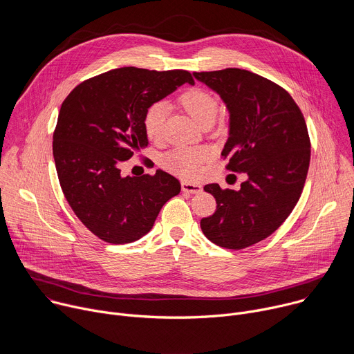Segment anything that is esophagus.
Segmentation results:
<instances>
[{
	"instance_id": "esophagus-1",
	"label": "esophagus",
	"mask_w": 354,
	"mask_h": 354,
	"mask_svg": "<svg viewBox=\"0 0 354 354\" xmlns=\"http://www.w3.org/2000/svg\"><path fill=\"white\" fill-rule=\"evenodd\" d=\"M201 185L200 183H193V182H187V180H183L182 182V190L183 192H187V193H200L201 192Z\"/></svg>"
}]
</instances>
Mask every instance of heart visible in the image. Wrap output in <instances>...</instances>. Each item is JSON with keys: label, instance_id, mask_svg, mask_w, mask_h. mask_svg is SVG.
<instances>
[{"label": "heart", "instance_id": "1", "mask_svg": "<svg viewBox=\"0 0 354 354\" xmlns=\"http://www.w3.org/2000/svg\"><path fill=\"white\" fill-rule=\"evenodd\" d=\"M178 100L179 105L201 126L213 124L218 116V99L207 89L190 88L182 92ZM167 112L168 109L164 102H154L145 109L141 126L149 140L160 141L162 138ZM210 158L212 151L206 147H176L161 158V164L165 169L180 178L193 179L201 174L203 165Z\"/></svg>", "mask_w": 354, "mask_h": 354}]
</instances>
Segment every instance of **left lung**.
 <instances>
[{
	"label": "left lung",
	"instance_id": "left-lung-1",
	"mask_svg": "<svg viewBox=\"0 0 354 354\" xmlns=\"http://www.w3.org/2000/svg\"><path fill=\"white\" fill-rule=\"evenodd\" d=\"M223 97L230 111L225 168L245 174L238 192L205 186L216 198L203 234L225 249H245L272 235L290 216L308 174L311 141L304 115L276 82L241 68L194 73Z\"/></svg>",
	"mask_w": 354,
	"mask_h": 354
}]
</instances>
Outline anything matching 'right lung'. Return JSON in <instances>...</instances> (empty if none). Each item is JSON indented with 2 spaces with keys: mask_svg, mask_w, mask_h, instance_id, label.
I'll return each instance as SVG.
<instances>
[{
  "mask_svg": "<svg viewBox=\"0 0 354 354\" xmlns=\"http://www.w3.org/2000/svg\"><path fill=\"white\" fill-rule=\"evenodd\" d=\"M185 82L194 84L186 70L123 67L82 81L62 104L53 133L57 176L70 207L99 239H140L180 192L164 171L124 178L120 167L148 144L145 109Z\"/></svg>",
  "mask_w": 354,
  "mask_h": 354,
  "instance_id": "obj_1",
  "label": "right lung"
}]
</instances>
